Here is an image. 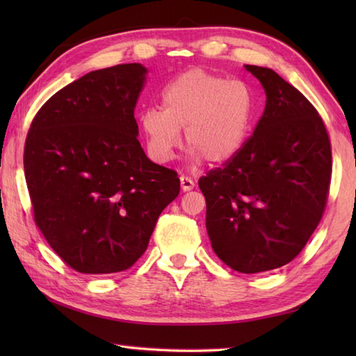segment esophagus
Segmentation results:
<instances>
[{"label":"esophagus","mask_w":356,"mask_h":356,"mask_svg":"<svg viewBox=\"0 0 356 356\" xmlns=\"http://www.w3.org/2000/svg\"><path fill=\"white\" fill-rule=\"evenodd\" d=\"M180 186H182V191H191L194 188V180L188 176H180Z\"/></svg>","instance_id":"34e87169"}]
</instances>
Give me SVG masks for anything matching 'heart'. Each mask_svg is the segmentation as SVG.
<instances>
[{
	"instance_id": "b5f03b06",
	"label": "heart",
	"mask_w": 356,
	"mask_h": 356,
	"mask_svg": "<svg viewBox=\"0 0 356 356\" xmlns=\"http://www.w3.org/2000/svg\"><path fill=\"white\" fill-rule=\"evenodd\" d=\"M251 118L252 93L243 81L191 69L162 90L161 108L143 110L140 127L157 162L170 161L184 128L185 147L194 161L220 165L245 145Z\"/></svg>"
}]
</instances>
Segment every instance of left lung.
Masks as SVG:
<instances>
[{"label":"left lung","instance_id":"8db88e82","mask_svg":"<svg viewBox=\"0 0 356 356\" xmlns=\"http://www.w3.org/2000/svg\"><path fill=\"white\" fill-rule=\"evenodd\" d=\"M261 82L266 107L231 161L199 179L214 252L241 274L292 261L327 203L332 149L318 111L266 67L245 65Z\"/></svg>","mask_w":356,"mask_h":356}]
</instances>
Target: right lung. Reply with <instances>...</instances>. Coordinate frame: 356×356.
Masks as SVG:
<instances>
[{"label": "right lung", "mask_w": 356, "mask_h": 356, "mask_svg": "<svg viewBox=\"0 0 356 356\" xmlns=\"http://www.w3.org/2000/svg\"><path fill=\"white\" fill-rule=\"evenodd\" d=\"M140 64L90 72L59 90L32 120L24 174L35 223L81 274L125 270L147 251L177 172L151 162L138 140Z\"/></svg>", "instance_id": "add662e5"}]
</instances>
